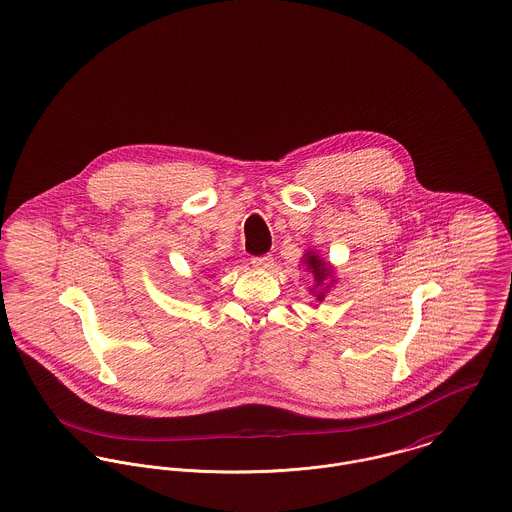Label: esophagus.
<instances>
[{
  "mask_svg": "<svg viewBox=\"0 0 512 512\" xmlns=\"http://www.w3.org/2000/svg\"><path fill=\"white\" fill-rule=\"evenodd\" d=\"M251 265H253L255 269L267 271V269H271V267L275 265V259H273V255H261V257H253V259H251Z\"/></svg>",
  "mask_w": 512,
  "mask_h": 512,
  "instance_id": "esophagus-1",
  "label": "esophagus"
}]
</instances>
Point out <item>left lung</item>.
Instances as JSON below:
<instances>
[{
  "instance_id": "obj_1",
  "label": "left lung",
  "mask_w": 512,
  "mask_h": 512,
  "mask_svg": "<svg viewBox=\"0 0 512 512\" xmlns=\"http://www.w3.org/2000/svg\"><path fill=\"white\" fill-rule=\"evenodd\" d=\"M300 263L306 267L308 275H312V278H314V286L310 288V294L321 304L325 300V296L329 294V290L337 284L335 267L312 249L304 251Z\"/></svg>"
}]
</instances>
